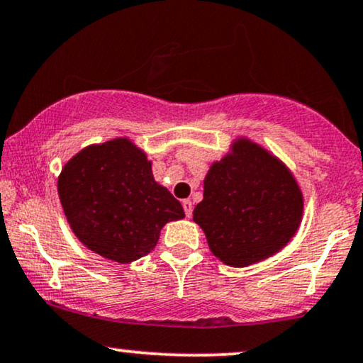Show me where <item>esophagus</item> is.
<instances>
[{
    "label": "esophagus",
    "instance_id": "34e87169",
    "mask_svg": "<svg viewBox=\"0 0 363 363\" xmlns=\"http://www.w3.org/2000/svg\"><path fill=\"white\" fill-rule=\"evenodd\" d=\"M182 208H184V213H186L187 218L193 216V201L184 199V201H182Z\"/></svg>",
    "mask_w": 363,
    "mask_h": 363
}]
</instances>
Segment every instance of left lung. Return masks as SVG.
<instances>
[{
	"label": "left lung",
	"instance_id": "left-lung-1",
	"mask_svg": "<svg viewBox=\"0 0 363 363\" xmlns=\"http://www.w3.org/2000/svg\"><path fill=\"white\" fill-rule=\"evenodd\" d=\"M213 164L193 218L208 245L231 267H247L281 250L298 230L303 196L276 157L248 140Z\"/></svg>",
	"mask_w": 363,
	"mask_h": 363
}]
</instances>
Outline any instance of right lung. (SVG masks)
<instances>
[{
  "label": "right lung",
  "instance_id": "right-lung-1",
  "mask_svg": "<svg viewBox=\"0 0 363 363\" xmlns=\"http://www.w3.org/2000/svg\"><path fill=\"white\" fill-rule=\"evenodd\" d=\"M57 187L76 237L120 264L150 253L162 226L184 218L181 203L154 181L145 154L126 138L84 148L65 164Z\"/></svg>",
  "mask_w": 363,
  "mask_h": 363
}]
</instances>
